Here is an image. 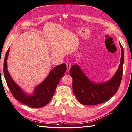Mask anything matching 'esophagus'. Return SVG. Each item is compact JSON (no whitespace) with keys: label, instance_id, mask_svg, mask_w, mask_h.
Instances as JSON below:
<instances>
[{"label":"esophagus","instance_id":"1","mask_svg":"<svg viewBox=\"0 0 132 132\" xmlns=\"http://www.w3.org/2000/svg\"><path fill=\"white\" fill-rule=\"evenodd\" d=\"M66 65L67 70H69L70 68H71V63H70L69 61H68V62H66Z\"/></svg>","mask_w":132,"mask_h":132}]
</instances>
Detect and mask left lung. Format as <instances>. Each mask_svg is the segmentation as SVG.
Instances as JSON below:
<instances>
[{
    "instance_id": "obj_1",
    "label": "left lung",
    "mask_w": 132,
    "mask_h": 132,
    "mask_svg": "<svg viewBox=\"0 0 132 132\" xmlns=\"http://www.w3.org/2000/svg\"><path fill=\"white\" fill-rule=\"evenodd\" d=\"M121 48V57L117 72L111 80L102 84L91 82L77 65H73L70 70L72 76V89L77 100L84 105H96L106 102L114 96L120 87L122 76L124 50Z\"/></svg>"
}]
</instances>
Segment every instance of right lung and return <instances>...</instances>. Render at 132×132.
<instances>
[{"label": "right lung", "instance_id": "right-lung-1", "mask_svg": "<svg viewBox=\"0 0 132 132\" xmlns=\"http://www.w3.org/2000/svg\"><path fill=\"white\" fill-rule=\"evenodd\" d=\"M8 53L9 49L5 56L3 71L6 82L13 96L20 102L31 108H39L47 105L53 97L60 79L66 71L65 64H61L54 67L48 77L36 87L34 94L28 96L16 84L8 72L7 63Z\"/></svg>", "mask_w": 132, "mask_h": 132}]
</instances>
